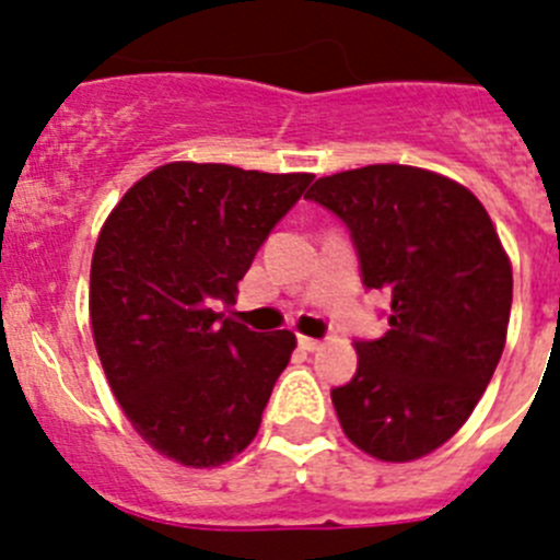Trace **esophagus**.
I'll return each mask as SVG.
<instances>
[{
	"label": "esophagus",
	"mask_w": 560,
	"mask_h": 560,
	"mask_svg": "<svg viewBox=\"0 0 560 560\" xmlns=\"http://www.w3.org/2000/svg\"><path fill=\"white\" fill-rule=\"evenodd\" d=\"M296 341H300V348L308 350V353H314V350L323 348V341L314 339V336H303V334H300V339H296Z\"/></svg>",
	"instance_id": "obj_1"
}]
</instances>
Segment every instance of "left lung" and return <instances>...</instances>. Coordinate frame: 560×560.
I'll use <instances>...</instances> for the list:
<instances>
[{"label":"left lung","instance_id":"8db88e82","mask_svg":"<svg viewBox=\"0 0 560 560\" xmlns=\"http://www.w3.org/2000/svg\"><path fill=\"white\" fill-rule=\"evenodd\" d=\"M368 289L389 291V330L355 341L359 368L330 393L341 432L384 463H412L459 432L508 339L513 269L491 215L459 182L412 165L316 179Z\"/></svg>","mask_w":560,"mask_h":560}]
</instances>
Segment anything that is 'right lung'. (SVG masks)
Instances as JSON below:
<instances>
[{
  "label": "right lung",
  "mask_w": 560,
  "mask_h": 560,
  "mask_svg": "<svg viewBox=\"0 0 560 560\" xmlns=\"http://www.w3.org/2000/svg\"><path fill=\"white\" fill-rule=\"evenodd\" d=\"M311 173L167 162L108 212L89 275L103 373L133 432L187 468L230 463L255 440L291 330L224 316L257 249Z\"/></svg>",
  "instance_id": "right-lung-1"
}]
</instances>
